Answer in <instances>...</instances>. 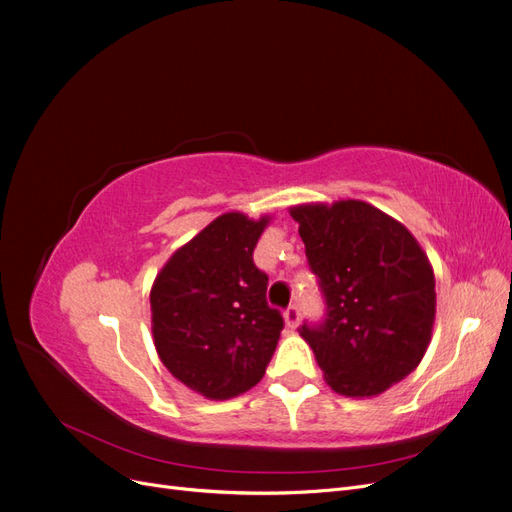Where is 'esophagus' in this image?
<instances>
[{
  "label": "esophagus",
  "instance_id": "obj_1",
  "mask_svg": "<svg viewBox=\"0 0 512 512\" xmlns=\"http://www.w3.org/2000/svg\"><path fill=\"white\" fill-rule=\"evenodd\" d=\"M299 320H301V314H299V307L297 305H290L286 312H284V322L288 329H297L299 327Z\"/></svg>",
  "mask_w": 512,
  "mask_h": 512
}]
</instances>
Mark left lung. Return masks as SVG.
Segmentation results:
<instances>
[{
	"mask_svg": "<svg viewBox=\"0 0 512 512\" xmlns=\"http://www.w3.org/2000/svg\"><path fill=\"white\" fill-rule=\"evenodd\" d=\"M290 215L327 303L301 337L335 393H384L427 352L436 318L429 258L404 224L363 200L297 205Z\"/></svg>",
	"mask_w": 512,
	"mask_h": 512,
	"instance_id": "obj_1",
	"label": "left lung"
}]
</instances>
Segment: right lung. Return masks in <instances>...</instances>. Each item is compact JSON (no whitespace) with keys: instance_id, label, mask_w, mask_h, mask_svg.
Wrapping results in <instances>:
<instances>
[{"instance_id":"add662e5","label":"right lung","mask_w":512,"mask_h":512,"mask_svg":"<svg viewBox=\"0 0 512 512\" xmlns=\"http://www.w3.org/2000/svg\"><path fill=\"white\" fill-rule=\"evenodd\" d=\"M267 224V215H220L168 258L151 286L160 359L207 399H230L256 386L284 329L282 314L267 303L269 277L254 265Z\"/></svg>"}]
</instances>
